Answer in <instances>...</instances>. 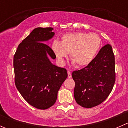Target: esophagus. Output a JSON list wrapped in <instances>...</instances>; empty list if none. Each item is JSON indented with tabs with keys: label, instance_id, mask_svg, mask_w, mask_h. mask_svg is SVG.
<instances>
[{
	"label": "esophagus",
	"instance_id": "obj_1",
	"mask_svg": "<svg viewBox=\"0 0 128 128\" xmlns=\"http://www.w3.org/2000/svg\"><path fill=\"white\" fill-rule=\"evenodd\" d=\"M68 77H69V78H70V77H72L71 73H70V71H68Z\"/></svg>",
	"mask_w": 128,
	"mask_h": 128
}]
</instances>
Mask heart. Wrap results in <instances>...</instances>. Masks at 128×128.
<instances>
[{"label": "heart", "mask_w": 128, "mask_h": 128, "mask_svg": "<svg viewBox=\"0 0 128 128\" xmlns=\"http://www.w3.org/2000/svg\"><path fill=\"white\" fill-rule=\"evenodd\" d=\"M102 41L96 33L84 32L67 33L61 37L60 42L54 40L51 48L61 64L70 53V58L78 66L83 67L92 62L101 46Z\"/></svg>", "instance_id": "b5f03b06"}]
</instances>
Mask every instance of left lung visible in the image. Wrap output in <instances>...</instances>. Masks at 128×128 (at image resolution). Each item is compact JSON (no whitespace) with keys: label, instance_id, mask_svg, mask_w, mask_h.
I'll list each match as a JSON object with an SVG mask.
<instances>
[{"label":"left lung","instance_id":"left-lung-1","mask_svg":"<svg viewBox=\"0 0 128 128\" xmlns=\"http://www.w3.org/2000/svg\"><path fill=\"white\" fill-rule=\"evenodd\" d=\"M75 100L84 108L96 106L104 102L115 82V61L112 47L109 44L101 48L87 66L74 70Z\"/></svg>","mask_w":128,"mask_h":128}]
</instances>
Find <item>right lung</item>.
I'll use <instances>...</instances> for the list:
<instances>
[{
	"instance_id": "obj_1",
	"label": "right lung",
	"mask_w": 128,
	"mask_h": 128,
	"mask_svg": "<svg viewBox=\"0 0 128 128\" xmlns=\"http://www.w3.org/2000/svg\"><path fill=\"white\" fill-rule=\"evenodd\" d=\"M53 28L33 30L18 46L14 56L15 84L23 98L33 106L46 110L56 102L58 90L68 77L67 70L54 65L56 58L44 43L52 38Z\"/></svg>"
}]
</instances>
